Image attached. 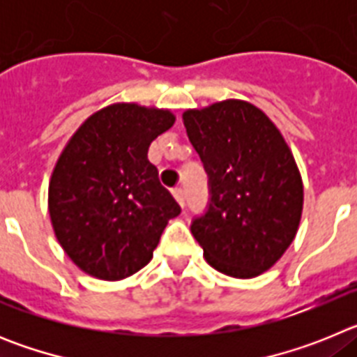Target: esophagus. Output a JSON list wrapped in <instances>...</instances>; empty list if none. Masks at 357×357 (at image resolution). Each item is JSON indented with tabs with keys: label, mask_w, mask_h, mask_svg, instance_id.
Masks as SVG:
<instances>
[{
	"label": "esophagus",
	"mask_w": 357,
	"mask_h": 357,
	"mask_svg": "<svg viewBox=\"0 0 357 357\" xmlns=\"http://www.w3.org/2000/svg\"><path fill=\"white\" fill-rule=\"evenodd\" d=\"M173 197L176 198V202H178V204H181L182 207L185 206V191H184V188H175V189H173Z\"/></svg>",
	"instance_id": "obj_1"
}]
</instances>
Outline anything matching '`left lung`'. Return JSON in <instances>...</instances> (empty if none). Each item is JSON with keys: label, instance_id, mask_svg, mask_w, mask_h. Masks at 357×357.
Listing matches in <instances>:
<instances>
[{"label": "left lung", "instance_id": "left-lung-1", "mask_svg": "<svg viewBox=\"0 0 357 357\" xmlns=\"http://www.w3.org/2000/svg\"><path fill=\"white\" fill-rule=\"evenodd\" d=\"M182 118L209 178V202L191 232L218 272L261 275L291 245L301 223L304 189L288 144L263 110L241 100Z\"/></svg>", "mask_w": 357, "mask_h": 357}]
</instances>
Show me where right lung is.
Wrapping results in <instances>:
<instances>
[{
    "label": "right lung",
    "mask_w": 357,
    "mask_h": 357,
    "mask_svg": "<svg viewBox=\"0 0 357 357\" xmlns=\"http://www.w3.org/2000/svg\"><path fill=\"white\" fill-rule=\"evenodd\" d=\"M169 110L116 103L91 116L59 157L50 182V218L80 270L119 280L150 263L164 227L181 214L148 160Z\"/></svg>",
    "instance_id": "obj_1"
}]
</instances>
